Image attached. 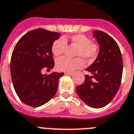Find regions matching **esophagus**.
Segmentation results:
<instances>
[{
  "instance_id": "1",
  "label": "esophagus",
  "mask_w": 134,
  "mask_h": 134,
  "mask_svg": "<svg viewBox=\"0 0 134 134\" xmlns=\"http://www.w3.org/2000/svg\"><path fill=\"white\" fill-rule=\"evenodd\" d=\"M74 73L73 72H66L65 73V75H69V76H72Z\"/></svg>"
}]
</instances>
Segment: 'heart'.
Here are the masks:
<instances>
[{
    "instance_id": "1",
    "label": "heart",
    "mask_w": 134,
    "mask_h": 134,
    "mask_svg": "<svg viewBox=\"0 0 134 134\" xmlns=\"http://www.w3.org/2000/svg\"><path fill=\"white\" fill-rule=\"evenodd\" d=\"M71 44L77 47L76 56L82 57L87 60H94L98 54V46L91 42V40L83 35H74L70 38ZM67 48V39L60 37L52 46V52L55 57H58L65 52ZM56 67L58 71L71 72L84 67V62L81 58H69L60 57L56 61Z\"/></svg>"
}]
</instances>
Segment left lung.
Masks as SVG:
<instances>
[{
	"instance_id": "8db88e82",
	"label": "left lung",
	"mask_w": 134,
	"mask_h": 134,
	"mask_svg": "<svg viewBox=\"0 0 134 134\" xmlns=\"http://www.w3.org/2000/svg\"><path fill=\"white\" fill-rule=\"evenodd\" d=\"M99 46L98 56L86 70L82 84L76 87L80 98L90 107L101 108L113 99L120 87L122 74V58L117 43L101 31L93 32Z\"/></svg>"
}]
</instances>
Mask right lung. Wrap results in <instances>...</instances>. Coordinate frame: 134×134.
<instances>
[{
	"instance_id": "obj_1",
	"label": "right lung",
	"mask_w": 134,
	"mask_h": 134,
	"mask_svg": "<svg viewBox=\"0 0 134 134\" xmlns=\"http://www.w3.org/2000/svg\"><path fill=\"white\" fill-rule=\"evenodd\" d=\"M58 32L43 29L29 31L17 43L11 58V76L15 93L25 104L37 108L49 102L58 89L64 73L41 74L52 69L54 62L52 46L60 37Z\"/></svg>"
}]
</instances>
